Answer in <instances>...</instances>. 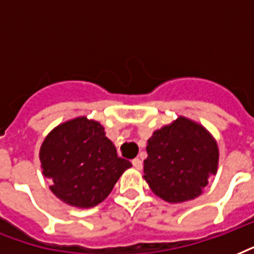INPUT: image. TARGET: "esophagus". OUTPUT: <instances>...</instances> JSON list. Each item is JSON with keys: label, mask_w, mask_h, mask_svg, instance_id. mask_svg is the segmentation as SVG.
I'll use <instances>...</instances> for the list:
<instances>
[{"label": "esophagus", "mask_w": 254, "mask_h": 254, "mask_svg": "<svg viewBox=\"0 0 254 254\" xmlns=\"http://www.w3.org/2000/svg\"><path fill=\"white\" fill-rule=\"evenodd\" d=\"M131 163H133V166H134L137 170L142 169V161H141L139 158H134L133 161H131Z\"/></svg>", "instance_id": "esophagus-1"}]
</instances>
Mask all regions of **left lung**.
<instances>
[{"label": "left lung", "mask_w": 254, "mask_h": 254, "mask_svg": "<svg viewBox=\"0 0 254 254\" xmlns=\"http://www.w3.org/2000/svg\"><path fill=\"white\" fill-rule=\"evenodd\" d=\"M143 178L169 203L192 200L203 192L219 165L216 141L199 124L178 117L147 139Z\"/></svg>", "instance_id": "left-lung-1"}]
</instances>
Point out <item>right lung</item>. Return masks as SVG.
I'll use <instances>...</instances> for the list:
<instances>
[{
    "mask_svg": "<svg viewBox=\"0 0 254 254\" xmlns=\"http://www.w3.org/2000/svg\"><path fill=\"white\" fill-rule=\"evenodd\" d=\"M50 190L67 204L91 208L105 199L131 163L117 155L101 124L77 117L58 125L39 151Z\"/></svg>",
    "mask_w": 254,
    "mask_h": 254,
    "instance_id": "1",
    "label": "right lung"
}]
</instances>
